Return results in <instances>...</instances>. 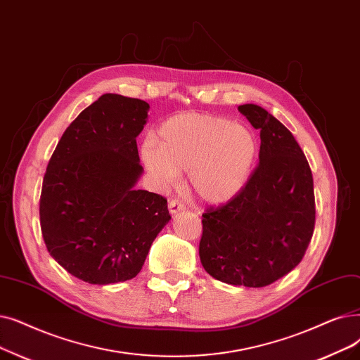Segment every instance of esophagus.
<instances>
[{
  "label": "esophagus",
  "instance_id": "34e87169",
  "mask_svg": "<svg viewBox=\"0 0 360 360\" xmlns=\"http://www.w3.org/2000/svg\"><path fill=\"white\" fill-rule=\"evenodd\" d=\"M169 210H170L172 214H175V213H178V212L185 210V206H184V202L179 201L178 198H172V200L169 201Z\"/></svg>",
  "mask_w": 360,
  "mask_h": 360
}]
</instances>
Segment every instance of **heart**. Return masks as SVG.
Instances as JSON below:
<instances>
[{
	"label": "heart",
	"mask_w": 360,
	"mask_h": 360,
	"mask_svg": "<svg viewBox=\"0 0 360 360\" xmlns=\"http://www.w3.org/2000/svg\"><path fill=\"white\" fill-rule=\"evenodd\" d=\"M257 138L243 124L207 113H182L159 129V143L147 138L141 159L162 184H175L188 172L190 190L207 205H224L248 181L257 158Z\"/></svg>",
	"instance_id": "b5f03b06"
}]
</instances>
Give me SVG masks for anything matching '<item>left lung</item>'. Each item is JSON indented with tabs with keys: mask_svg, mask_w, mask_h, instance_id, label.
Listing matches in <instances>:
<instances>
[{
	"mask_svg": "<svg viewBox=\"0 0 360 360\" xmlns=\"http://www.w3.org/2000/svg\"><path fill=\"white\" fill-rule=\"evenodd\" d=\"M260 131L259 165L226 205L202 213L200 260L231 285L260 288L299 264L314 236V178L292 134L256 104L238 107Z\"/></svg>",
	"mask_w": 360,
	"mask_h": 360,
	"instance_id": "obj_1",
	"label": "left lung"
}]
</instances>
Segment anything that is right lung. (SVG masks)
Wrapping results in <instances>:
<instances>
[{"mask_svg": "<svg viewBox=\"0 0 360 360\" xmlns=\"http://www.w3.org/2000/svg\"><path fill=\"white\" fill-rule=\"evenodd\" d=\"M148 103L104 94L65 131L44 175L41 231L49 253L88 284H116L141 271L170 221L167 200L135 190L143 175L136 136Z\"/></svg>", "mask_w": 360, "mask_h": 360, "instance_id": "add662e5", "label": "right lung"}]
</instances>
